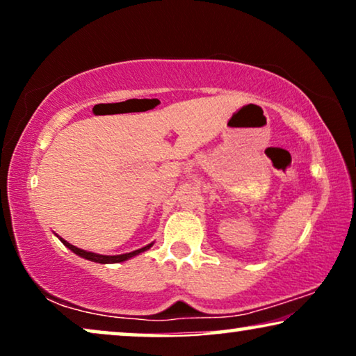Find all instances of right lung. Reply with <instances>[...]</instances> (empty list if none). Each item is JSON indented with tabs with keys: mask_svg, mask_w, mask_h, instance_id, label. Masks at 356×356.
<instances>
[{
	"mask_svg": "<svg viewBox=\"0 0 356 356\" xmlns=\"http://www.w3.org/2000/svg\"><path fill=\"white\" fill-rule=\"evenodd\" d=\"M63 245L66 248H70V250L74 252V254L84 257L87 261H92V262H99V264H115V262H124L131 259V257L140 254V252L147 251L149 248H152L154 243H150V245L140 248V250H136V251H131V252H126V254H116V256H105V254H97V252H92V251H86V250H81V248H77L74 245H71V243H67L66 240H63L60 238Z\"/></svg>",
	"mask_w": 356,
	"mask_h": 356,
	"instance_id": "1",
	"label": "right lung"
}]
</instances>
